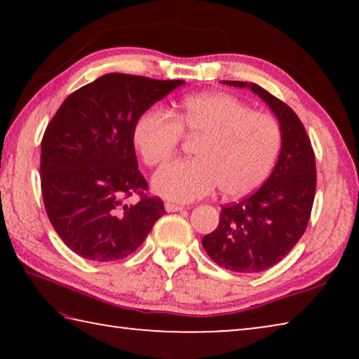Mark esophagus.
Here are the masks:
<instances>
[{
	"label": "esophagus",
	"instance_id": "esophagus-1",
	"mask_svg": "<svg viewBox=\"0 0 359 359\" xmlns=\"http://www.w3.org/2000/svg\"><path fill=\"white\" fill-rule=\"evenodd\" d=\"M165 208H166L168 212H180V210H184V205L174 204V203H166Z\"/></svg>",
	"mask_w": 359,
	"mask_h": 359
}]
</instances>
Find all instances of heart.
Returning <instances> with one entry per match:
<instances>
[{"instance_id":"1","label":"heart","mask_w":359,"mask_h":359,"mask_svg":"<svg viewBox=\"0 0 359 359\" xmlns=\"http://www.w3.org/2000/svg\"><path fill=\"white\" fill-rule=\"evenodd\" d=\"M184 133L201 137L198 160L171 163L154 179L158 193L180 203L208 196L218 187L226 196H245L267 179L282 149L277 118L228 93L187 96L174 115L147 109L136 120L133 141L145 165L156 168L175 155Z\"/></svg>"}]
</instances>
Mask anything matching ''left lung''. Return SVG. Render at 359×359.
<instances>
[{"mask_svg": "<svg viewBox=\"0 0 359 359\" xmlns=\"http://www.w3.org/2000/svg\"><path fill=\"white\" fill-rule=\"evenodd\" d=\"M248 87L277 115L282 150L274 171L250 196L222 208L215 231L203 247L218 266L234 272H261L282 261L306 231L317 187L315 154L293 109L257 83L223 81Z\"/></svg>", "mask_w": 359, "mask_h": 359, "instance_id": "obj_1", "label": "left lung"}]
</instances>
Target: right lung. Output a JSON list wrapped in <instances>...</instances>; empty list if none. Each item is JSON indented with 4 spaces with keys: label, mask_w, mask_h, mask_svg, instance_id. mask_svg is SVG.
Segmentation results:
<instances>
[{
    "label": "right lung",
    "mask_w": 359,
    "mask_h": 359,
    "mask_svg": "<svg viewBox=\"0 0 359 359\" xmlns=\"http://www.w3.org/2000/svg\"><path fill=\"white\" fill-rule=\"evenodd\" d=\"M184 83L111 72L71 93L48 121L41 142L44 208L82 258H126L166 214L137 169L133 128L139 115ZM131 196L136 203L128 201Z\"/></svg>",
    "instance_id": "add662e5"
}]
</instances>
